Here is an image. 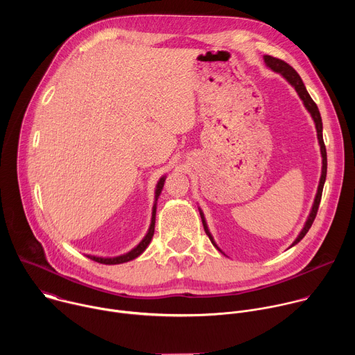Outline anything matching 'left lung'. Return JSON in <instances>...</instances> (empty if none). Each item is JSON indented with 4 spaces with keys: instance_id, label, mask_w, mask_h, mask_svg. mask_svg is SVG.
Masks as SVG:
<instances>
[{
    "instance_id": "1",
    "label": "left lung",
    "mask_w": 355,
    "mask_h": 355,
    "mask_svg": "<svg viewBox=\"0 0 355 355\" xmlns=\"http://www.w3.org/2000/svg\"><path fill=\"white\" fill-rule=\"evenodd\" d=\"M264 62H266V64H267L271 70H274V71L279 73L281 76H284V77L288 80V83H289V84L296 89L297 95H299V96H300V99L303 101V104H305L306 110L311 112V115H312V118H313V121H315V125H316L318 139H319V144H320V150H322V157H323L322 177H320V182H319L318 193H316V198H315V204H313L312 212H311V215H309V218H308V222H306L305 227L302 229L300 234L297 236V239H296V240L293 241V244H292V245H295L296 243H299L303 237H305V234L309 232V229H311V226H312V223H313V220H315V218H316V215H318L319 205H320L322 192H323V185H324V181H326V174H327V153H326V146H324V141H323V133H322V130H323V125H322V116H320L319 108H318V105L315 104V101L311 98L309 92L306 91V87H305V84H303V81H302V78L299 77V74H297V73H296V71H295V70H293L288 63H285V62H284V60H281V59H277V58H272V56L266 55V56H264ZM200 219H202V223H204V229H205L207 234L209 236V239H211L212 244H214V245H216V244H215V241H214V239H212V236H211V233H209V230H208V226H207V222H205V219H204V215H202V214H200Z\"/></svg>"
}]
</instances>
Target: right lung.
<instances>
[{
    "label": "right lung",
    "instance_id": "add662e5",
    "mask_svg": "<svg viewBox=\"0 0 355 355\" xmlns=\"http://www.w3.org/2000/svg\"><path fill=\"white\" fill-rule=\"evenodd\" d=\"M164 181L166 178H160L159 184H157V189H156V200L163 189V185H164ZM155 223H156V205L153 207V215H151V225H150V229L147 232V234L144 236V239L129 252H126V254L123 256H119V257H114V259H101V257H94V256H88L91 260L96 261V263H101V264H122V263H126V261H130L133 259H136L137 256H140L141 252L146 250V247L150 244L151 241V237H153L155 234Z\"/></svg>",
    "mask_w": 355,
    "mask_h": 355
}]
</instances>
